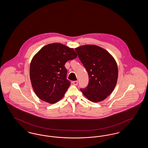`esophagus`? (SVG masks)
Listing matches in <instances>:
<instances>
[{
  "instance_id": "34e87169",
  "label": "esophagus",
  "mask_w": 148,
  "mask_h": 148,
  "mask_svg": "<svg viewBox=\"0 0 148 148\" xmlns=\"http://www.w3.org/2000/svg\"><path fill=\"white\" fill-rule=\"evenodd\" d=\"M72 83L74 85H77L78 82H77V80H76V81H73Z\"/></svg>"
}]
</instances>
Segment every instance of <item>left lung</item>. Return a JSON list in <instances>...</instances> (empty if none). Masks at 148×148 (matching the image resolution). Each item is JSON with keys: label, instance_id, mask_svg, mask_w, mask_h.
Segmentation results:
<instances>
[{"label": "left lung", "instance_id": "left-lung-1", "mask_svg": "<svg viewBox=\"0 0 148 148\" xmlns=\"http://www.w3.org/2000/svg\"><path fill=\"white\" fill-rule=\"evenodd\" d=\"M78 57L88 72L89 83L80 89L92 102L103 101L113 92L116 84L117 64L106 50L95 45H86L75 48Z\"/></svg>", "mask_w": 148, "mask_h": 148}]
</instances>
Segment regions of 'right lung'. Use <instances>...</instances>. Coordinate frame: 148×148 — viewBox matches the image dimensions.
Returning <instances> with one entry per match:
<instances>
[{
    "label": "right lung",
    "mask_w": 148,
    "mask_h": 148,
    "mask_svg": "<svg viewBox=\"0 0 148 148\" xmlns=\"http://www.w3.org/2000/svg\"><path fill=\"white\" fill-rule=\"evenodd\" d=\"M77 56L73 49L56 42L44 46L35 54L30 65V78L39 98L53 104L63 97L71 85L65 64Z\"/></svg>",
    "instance_id": "1"
}]
</instances>
